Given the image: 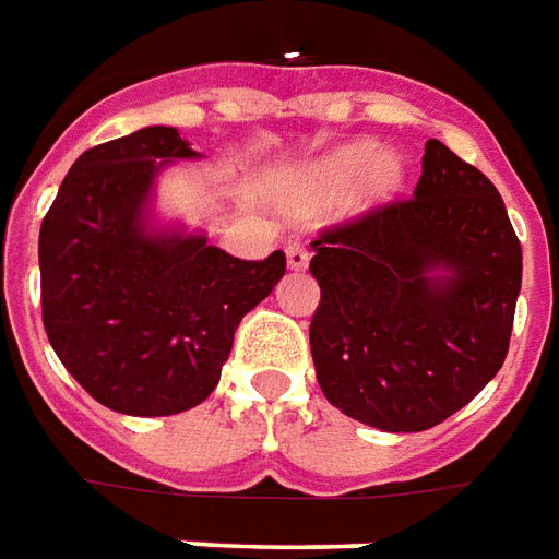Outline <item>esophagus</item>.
<instances>
[{
  "label": "esophagus",
  "instance_id": "34e87169",
  "mask_svg": "<svg viewBox=\"0 0 559 559\" xmlns=\"http://www.w3.org/2000/svg\"><path fill=\"white\" fill-rule=\"evenodd\" d=\"M286 261L292 271H307V264H310V252L304 247H298V243H292V247L286 249Z\"/></svg>",
  "mask_w": 559,
  "mask_h": 559
}]
</instances>
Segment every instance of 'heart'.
<instances>
[{
	"mask_svg": "<svg viewBox=\"0 0 559 559\" xmlns=\"http://www.w3.org/2000/svg\"><path fill=\"white\" fill-rule=\"evenodd\" d=\"M406 177L409 165L400 150L379 146L373 138H355L288 174L276 198L295 213H322L352 192L355 210H373L394 201Z\"/></svg>",
	"mask_w": 559,
	"mask_h": 559,
	"instance_id": "heart-1",
	"label": "heart"
}]
</instances>
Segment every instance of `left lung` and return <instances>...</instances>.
I'll return each instance as SVG.
<instances>
[{
    "label": "left lung",
    "mask_w": 559,
    "mask_h": 559,
    "mask_svg": "<svg viewBox=\"0 0 559 559\" xmlns=\"http://www.w3.org/2000/svg\"><path fill=\"white\" fill-rule=\"evenodd\" d=\"M322 304L310 352L324 397L418 433L497 376L521 295V243L497 186L430 138L415 198L312 240Z\"/></svg>",
    "instance_id": "1"
}]
</instances>
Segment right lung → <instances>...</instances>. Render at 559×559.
<instances>
[{
  "instance_id": "add662e5",
  "label": "right lung",
  "mask_w": 559,
  "mask_h": 559,
  "mask_svg": "<svg viewBox=\"0 0 559 559\" xmlns=\"http://www.w3.org/2000/svg\"><path fill=\"white\" fill-rule=\"evenodd\" d=\"M201 159L174 126H146L78 156L38 235L50 346L114 413L192 409L219 385L240 319L286 273L276 249L243 261L207 228L162 216L159 177Z\"/></svg>"
}]
</instances>
